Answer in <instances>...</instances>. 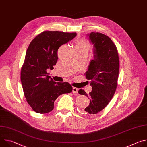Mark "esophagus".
<instances>
[{"label": "esophagus", "instance_id": "34e87169", "mask_svg": "<svg viewBox=\"0 0 147 147\" xmlns=\"http://www.w3.org/2000/svg\"><path fill=\"white\" fill-rule=\"evenodd\" d=\"M78 89L77 88H76V87H73V92L74 94H77L78 93Z\"/></svg>", "mask_w": 147, "mask_h": 147}]
</instances>
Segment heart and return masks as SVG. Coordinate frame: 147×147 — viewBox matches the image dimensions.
Returning a JSON list of instances; mask_svg holds the SVG:
<instances>
[{
	"label": "heart",
	"instance_id": "obj_1",
	"mask_svg": "<svg viewBox=\"0 0 147 147\" xmlns=\"http://www.w3.org/2000/svg\"><path fill=\"white\" fill-rule=\"evenodd\" d=\"M76 48L84 50L88 52V51L90 49V45L86 40L81 39V40H78L77 42Z\"/></svg>",
	"mask_w": 147,
	"mask_h": 147
}]
</instances>
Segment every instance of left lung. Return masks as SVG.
I'll use <instances>...</instances> for the list:
<instances>
[{
    "mask_svg": "<svg viewBox=\"0 0 147 147\" xmlns=\"http://www.w3.org/2000/svg\"><path fill=\"white\" fill-rule=\"evenodd\" d=\"M87 35L94 47V59L91 60L86 73L92 91L88 95L80 89L78 94L87 96L90 100V105L83 109V113L94 116L108 105L116 91L119 59L116 47L109 36L96 32Z\"/></svg>",
    "mask_w": 147,
    "mask_h": 147,
    "instance_id": "1",
    "label": "left lung"
}]
</instances>
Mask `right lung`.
Instances as JSON below:
<instances>
[{
	"label": "right lung",
	"mask_w": 147,
	"mask_h": 147,
	"mask_svg": "<svg viewBox=\"0 0 147 147\" xmlns=\"http://www.w3.org/2000/svg\"><path fill=\"white\" fill-rule=\"evenodd\" d=\"M76 35V32L46 31L30 44L21 70V81L27 102L35 112H50L59 95L72 91L69 82L54 81L48 71L56 64L59 47Z\"/></svg>",
	"instance_id": "1"
}]
</instances>
